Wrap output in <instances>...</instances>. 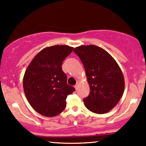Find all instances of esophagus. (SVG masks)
Returning a JSON list of instances; mask_svg holds the SVG:
<instances>
[{
    "label": "esophagus",
    "instance_id": "34e87169",
    "mask_svg": "<svg viewBox=\"0 0 146 146\" xmlns=\"http://www.w3.org/2000/svg\"><path fill=\"white\" fill-rule=\"evenodd\" d=\"M78 86H79V82H77V84H75V89H78Z\"/></svg>",
    "mask_w": 146,
    "mask_h": 146
}]
</instances>
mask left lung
<instances>
[{"instance_id": "1", "label": "left lung", "mask_w": 146, "mask_h": 146, "mask_svg": "<svg viewBox=\"0 0 146 146\" xmlns=\"http://www.w3.org/2000/svg\"><path fill=\"white\" fill-rule=\"evenodd\" d=\"M73 51L83 64L89 84L85 106L97 114L108 113L123 95L125 84L121 68L108 52L95 45L80 46Z\"/></svg>"}]
</instances>
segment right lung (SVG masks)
<instances>
[{"label": "right lung", "mask_w": 146, "mask_h": 146, "mask_svg": "<svg viewBox=\"0 0 146 146\" xmlns=\"http://www.w3.org/2000/svg\"><path fill=\"white\" fill-rule=\"evenodd\" d=\"M73 48L54 45L40 51L29 64L23 78L28 102L36 112L46 117L59 115L66 107V99L75 90L68 85L62 69L65 58Z\"/></svg>", "instance_id": "add662e5"}]
</instances>
